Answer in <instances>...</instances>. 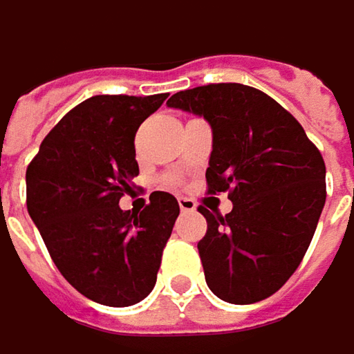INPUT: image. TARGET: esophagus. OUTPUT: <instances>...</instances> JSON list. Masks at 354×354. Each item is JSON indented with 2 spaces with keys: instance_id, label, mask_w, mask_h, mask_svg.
Returning a JSON list of instances; mask_svg holds the SVG:
<instances>
[{
  "instance_id": "1",
  "label": "esophagus",
  "mask_w": 354,
  "mask_h": 354,
  "mask_svg": "<svg viewBox=\"0 0 354 354\" xmlns=\"http://www.w3.org/2000/svg\"><path fill=\"white\" fill-rule=\"evenodd\" d=\"M177 201H179V209H181V213H193V211L197 209L195 201H191V199H187V197H179Z\"/></svg>"
}]
</instances>
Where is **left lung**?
Returning <instances> with one entry per match:
<instances>
[{
    "label": "left lung",
    "mask_w": 354,
    "mask_h": 354,
    "mask_svg": "<svg viewBox=\"0 0 354 354\" xmlns=\"http://www.w3.org/2000/svg\"><path fill=\"white\" fill-rule=\"evenodd\" d=\"M167 105L211 125L209 193L229 191L233 203L225 217L199 207L207 287L233 305L271 297L301 265L325 207L321 153L287 109L249 85L185 89Z\"/></svg>",
    "instance_id": "8db88e82"
}]
</instances>
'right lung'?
Here are the masks:
<instances>
[{
	"mask_svg": "<svg viewBox=\"0 0 354 354\" xmlns=\"http://www.w3.org/2000/svg\"><path fill=\"white\" fill-rule=\"evenodd\" d=\"M165 99H85L47 133L27 167L31 221L67 283L99 305L129 307L153 291L179 217L177 199L165 191L151 193L139 215L119 207L139 175L135 131Z\"/></svg>",
	"mask_w": 354,
	"mask_h": 354,
	"instance_id": "1",
	"label": "right lung"
}]
</instances>
